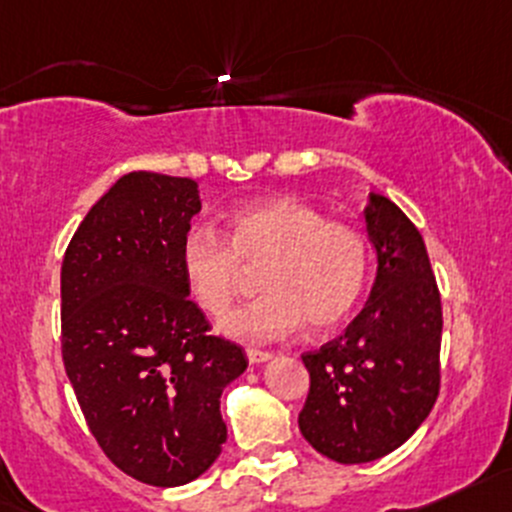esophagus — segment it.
<instances>
[{"label":"esophagus","mask_w":512,"mask_h":512,"mask_svg":"<svg viewBox=\"0 0 512 512\" xmlns=\"http://www.w3.org/2000/svg\"><path fill=\"white\" fill-rule=\"evenodd\" d=\"M247 359H250V364H262V362H269L272 359V352H262V350H247Z\"/></svg>","instance_id":"34e87169"}]
</instances>
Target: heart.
Instances as JSON below:
<instances>
[{
  "mask_svg": "<svg viewBox=\"0 0 512 512\" xmlns=\"http://www.w3.org/2000/svg\"><path fill=\"white\" fill-rule=\"evenodd\" d=\"M228 239L194 228L179 247V265L199 306L226 318L260 272L265 294L226 323L240 340H274L306 320L330 330L357 306L369 265L367 240L347 223L294 196L250 201L230 213Z\"/></svg>",
  "mask_w": 512,
  "mask_h": 512,
  "instance_id": "obj_1",
  "label": "heart"
}]
</instances>
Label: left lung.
I'll return each instance as SVG.
<instances>
[{
	"mask_svg": "<svg viewBox=\"0 0 512 512\" xmlns=\"http://www.w3.org/2000/svg\"><path fill=\"white\" fill-rule=\"evenodd\" d=\"M364 223L376 250L369 299L340 338L301 357L311 376L301 435L340 464L374 462L401 447L440 393L442 306L423 235L374 192Z\"/></svg>",
	"mask_w": 512,
	"mask_h": 512,
	"instance_id": "1",
	"label": "left lung"
}]
</instances>
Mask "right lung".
I'll list each match as a JSON object with an SVG mask.
<instances>
[{"label":"right lung","mask_w":512,"mask_h":512,"mask_svg":"<svg viewBox=\"0 0 512 512\" xmlns=\"http://www.w3.org/2000/svg\"><path fill=\"white\" fill-rule=\"evenodd\" d=\"M199 184L123 174L72 235L60 272L63 362L99 447L123 474L172 488L199 479L228 430L221 393L243 347L209 335L179 247Z\"/></svg>","instance_id":"add662e5"}]
</instances>
